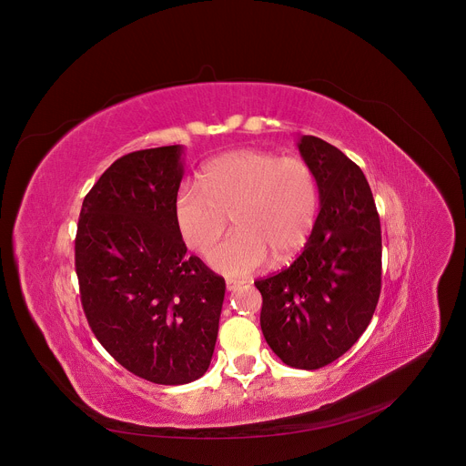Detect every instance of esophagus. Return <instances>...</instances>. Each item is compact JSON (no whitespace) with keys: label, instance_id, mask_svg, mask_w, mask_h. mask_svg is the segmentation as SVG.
<instances>
[{"label":"esophagus","instance_id":"34e87169","mask_svg":"<svg viewBox=\"0 0 466 466\" xmlns=\"http://www.w3.org/2000/svg\"><path fill=\"white\" fill-rule=\"evenodd\" d=\"M241 283H243V281H239V279L228 278V279H227V289H228V290H236L238 287H241Z\"/></svg>","mask_w":466,"mask_h":466}]
</instances>
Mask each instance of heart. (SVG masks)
Returning a JSON list of instances; mask_svg holds the SVG:
<instances>
[{
    "mask_svg": "<svg viewBox=\"0 0 466 466\" xmlns=\"http://www.w3.org/2000/svg\"><path fill=\"white\" fill-rule=\"evenodd\" d=\"M320 207L317 174L299 157L238 149L207 163L199 187L183 183L174 196V223L183 243L208 254L228 227L236 232L210 254L227 276H245L292 258L311 236Z\"/></svg>",
    "mask_w": 466,
    "mask_h": 466,
    "instance_id": "b5f03b06",
    "label": "heart"
}]
</instances>
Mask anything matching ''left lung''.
I'll use <instances>...</instances> for the list:
<instances>
[{"label":"left lung","instance_id":"obj_1","mask_svg":"<svg viewBox=\"0 0 466 466\" xmlns=\"http://www.w3.org/2000/svg\"><path fill=\"white\" fill-rule=\"evenodd\" d=\"M303 161L317 174L320 212L303 252L254 281L259 324L283 364L319 370L342 357L370 326L380 296L382 236L362 170L333 144L303 135Z\"/></svg>","mask_w":466,"mask_h":466}]
</instances>
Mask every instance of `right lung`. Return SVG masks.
<instances>
[{
  "label": "right lung",
  "instance_id": "right-lung-1",
  "mask_svg": "<svg viewBox=\"0 0 466 466\" xmlns=\"http://www.w3.org/2000/svg\"><path fill=\"white\" fill-rule=\"evenodd\" d=\"M181 155L176 144L116 159L86 196L75 239L91 331L127 371L165 386L207 373L225 298V279L187 256L174 223Z\"/></svg>",
  "mask_w": 466,
  "mask_h": 466
}]
</instances>
